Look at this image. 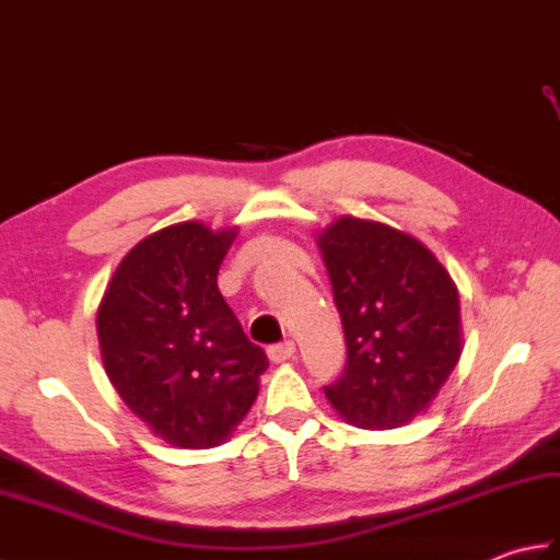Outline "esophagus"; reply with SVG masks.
I'll return each mask as SVG.
<instances>
[{"mask_svg": "<svg viewBox=\"0 0 560 560\" xmlns=\"http://www.w3.org/2000/svg\"><path fill=\"white\" fill-rule=\"evenodd\" d=\"M293 353H295V343H293V341L273 343V347H269V349H267L269 361H273V363H283V361H289V359H293Z\"/></svg>", "mask_w": 560, "mask_h": 560, "instance_id": "1", "label": "esophagus"}]
</instances>
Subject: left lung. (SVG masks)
I'll return each mask as SVG.
<instances>
[{"label": "left lung", "instance_id": "left-lung-1", "mask_svg": "<svg viewBox=\"0 0 560 560\" xmlns=\"http://www.w3.org/2000/svg\"><path fill=\"white\" fill-rule=\"evenodd\" d=\"M347 339V368L325 387L343 421L407 425L431 407L462 355L459 293L416 237L339 217L317 235Z\"/></svg>", "mask_w": 560, "mask_h": 560}]
</instances>
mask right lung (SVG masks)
<instances>
[{"instance_id":"right-lung-1","label":"right lung","mask_w":560,"mask_h":560,"mask_svg":"<svg viewBox=\"0 0 560 560\" xmlns=\"http://www.w3.org/2000/svg\"><path fill=\"white\" fill-rule=\"evenodd\" d=\"M237 235L199 221L147 235L117 265L98 305L101 359L151 433L207 450L245 419L267 353L245 337L217 273Z\"/></svg>"}]
</instances>
